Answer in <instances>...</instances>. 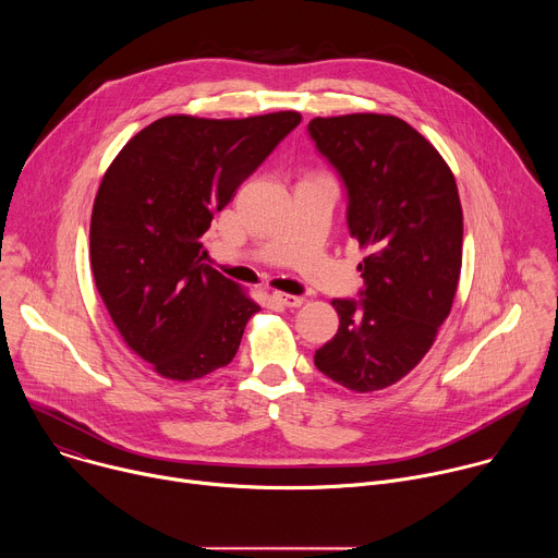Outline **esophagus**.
I'll use <instances>...</instances> for the list:
<instances>
[{"instance_id": "1", "label": "esophagus", "mask_w": 558, "mask_h": 558, "mask_svg": "<svg viewBox=\"0 0 558 558\" xmlns=\"http://www.w3.org/2000/svg\"><path fill=\"white\" fill-rule=\"evenodd\" d=\"M278 304H282V306H300L304 300L300 298V295H291V293H282V291H274V295H271Z\"/></svg>"}]
</instances>
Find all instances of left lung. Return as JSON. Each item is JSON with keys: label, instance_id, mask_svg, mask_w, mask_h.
I'll use <instances>...</instances> for the list:
<instances>
[{"label": "left lung", "instance_id": "8db88e82", "mask_svg": "<svg viewBox=\"0 0 558 558\" xmlns=\"http://www.w3.org/2000/svg\"><path fill=\"white\" fill-rule=\"evenodd\" d=\"M306 130L344 185L349 233L368 252L360 298L331 302L340 327L313 360L349 390H379L417 366L450 313L463 241L457 183L397 117H317Z\"/></svg>", "mask_w": 558, "mask_h": 558}]
</instances>
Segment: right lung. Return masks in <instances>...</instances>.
I'll list each match as a JSON object with an SVG mask.
<instances>
[{"mask_svg": "<svg viewBox=\"0 0 558 558\" xmlns=\"http://www.w3.org/2000/svg\"><path fill=\"white\" fill-rule=\"evenodd\" d=\"M302 117H163L132 136L93 207L95 282L125 344L168 379L227 366L260 306L203 263L201 235Z\"/></svg>", "mask_w": 558, "mask_h": 558, "instance_id": "1", "label": "right lung"}]
</instances>
